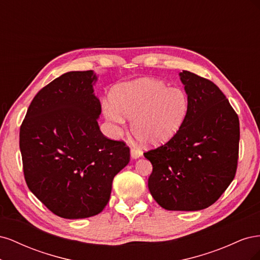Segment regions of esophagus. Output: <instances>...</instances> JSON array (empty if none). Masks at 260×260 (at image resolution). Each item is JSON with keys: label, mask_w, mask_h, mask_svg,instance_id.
Listing matches in <instances>:
<instances>
[{"label": "esophagus", "mask_w": 260, "mask_h": 260, "mask_svg": "<svg viewBox=\"0 0 260 260\" xmlns=\"http://www.w3.org/2000/svg\"><path fill=\"white\" fill-rule=\"evenodd\" d=\"M142 155V152L140 151L139 148H137V147H131V157L133 159H137V158H139V157Z\"/></svg>", "instance_id": "1"}]
</instances>
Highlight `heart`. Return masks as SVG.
I'll return each mask as SVG.
<instances>
[{"instance_id": "obj_1", "label": "heart", "mask_w": 260, "mask_h": 260, "mask_svg": "<svg viewBox=\"0 0 260 260\" xmlns=\"http://www.w3.org/2000/svg\"><path fill=\"white\" fill-rule=\"evenodd\" d=\"M111 103L104 105L109 120L121 124L132 119L131 132L141 142L155 146L167 142L182 127L188 112L184 90L156 79H139L116 85Z\"/></svg>"}]
</instances>
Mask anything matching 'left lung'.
<instances>
[{
    "mask_svg": "<svg viewBox=\"0 0 260 260\" xmlns=\"http://www.w3.org/2000/svg\"><path fill=\"white\" fill-rule=\"evenodd\" d=\"M188 98L182 127L144 153L152 162L148 188L167 210H201L216 203L237 174L240 121L229 101L206 78L183 70Z\"/></svg>",
    "mask_w": 260,
    "mask_h": 260,
    "instance_id": "1",
    "label": "left lung"
}]
</instances>
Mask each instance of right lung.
Returning <instances> with one entry per match:
<instances>
[{"label":"right lung","mask_w":260,"mask_h":260,"mask_svg":"<svg viewBox=\"0 0 260 260\" xmlns=\"http://www.w3.org/2000/svg\"><path fill=\"white\" fill-rule=\"evenodd\" d=\"M91 70L70 72L45 85L31 102L19 131L26 183L53 214L95 216L111 198L114 177L130 160L123 141L106 138L98 118Z\"/></svg>","instance_id":"obj_1"}]
</instances>
